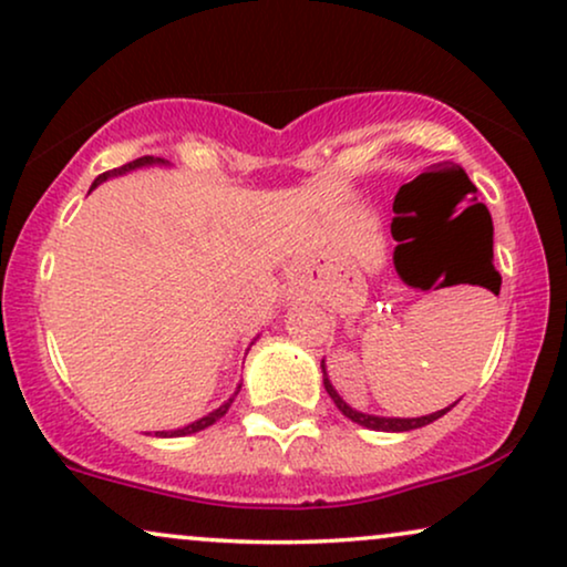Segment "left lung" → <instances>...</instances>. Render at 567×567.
<instances>
[{
	"instance_id": "1",
	"label": "left lung",
	"mask_w": 567,
	"mask_h": 567,
	"mask_svg": "<svg viewBox=\"0 0 567 567\" xmlns=\"http://www.w3.org/2000/svg\"><path fill=\"white\" fill-rule=\"evenodd\" d=\"M476 205H480V210L484 213V218H487V231L482 234V252H484V262H487V268H489V284H492L489 289L497 293V291H499V274L495 270V266H492V218H489V210L484 208L482 203H476ZM320 367H322V385H326V391H328L330 399H333V403L338 406V411H341L343 416H349L351 422L362 424V427H367V430H378V432H409V430H419V427H424V424L435 422V419H440L443 414H447V411H451V406H447V409H440V411H435V414H427V416H414V419L362 414V411L351 409L349 403L343 401L341 395H338V391L333 388V382L328 380V372H326V359H322Z\"/></svg>"
}]
</instances>
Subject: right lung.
I'll return each instance as SVG.
<instances>
[{
    "label": "right lung",
    "mask_w": 567,
    "mask_h": 567,
    "mask_svg": "<svg viewBox=\"0 0 567 567\" xmlns=\"http://www.w3.org/2000/svg\"><path fill=\"white\" fill-rule=\"evenodd\" d=\"M153 164H158V166H164L166 161L164 158H153V156H143V158H135V161H130V164H124V166H120V168H112V172H106V174H101L99 179L93 182V187L91 189H95L101 185V182H106L109 176H120V174H127V172H132V168H143V166H153ZM239 388L241 385H237V391H234V395L239 393ZM234 395L229 401H224L220 403L218 409H213L208 416H203V419H197V422H193V424H187V427H182V430H172V432H156V437H185V435H195V432H200V430H205V427H210L213 422H218L220 416L226 414V411H229V406H231V401H234Z\"/></svg>",
    "instance_id": "obj_1"
}]
</instances>
